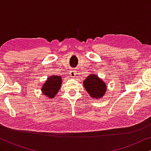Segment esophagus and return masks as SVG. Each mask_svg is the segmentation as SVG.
Listing matches in <instances>:
<instances>
[{
    "mask_svg": "<svg viewBox=\"0 0 151 151\" xmlns=\"http://www.w3.org/2000/svg\"><path fill=\"white\" fill-rule=\"evenodd\" d=\"M76 76V71H71L70 72V76H71V78H75Z\"/></svg>",
    "mask_w": 151,
    "mask_h": 151,
    "instance_id": "1",
    "label": "esophagus"
}]
</instances>
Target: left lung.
Instances as JSON below:
<instances>
[{
	"instance_id": "1",
	"label": "left lung",
	"mask_w": 151,
	"mask_h": 151,
	"mask_svg": "<svg viewBox=\"0 0 151 151\" xmlns=\"http://www.w3.org/2000/svg\"><path fill=\"white\" fill-rule=\"evenodd\" d=\"M83 86L91 98H102L106 93L107 86L102 79L97 74H90L83 81Z\"/></svg>"
}]
</instances>
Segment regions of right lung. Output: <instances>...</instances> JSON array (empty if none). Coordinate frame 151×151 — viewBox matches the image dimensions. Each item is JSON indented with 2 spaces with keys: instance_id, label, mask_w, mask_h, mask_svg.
<instances>
[{
  "instance_id": "1",
  "label": "right lung",
  "mask_w": 151,
  "mask_h": 151,
  "mask_svg": "<svg viewBox=\"0 0 151 151\" xmlns=\"http://www.w3.org/2000/svg\"><path fill=\"white\" fill-rule=\"evenodd\" d=\"M62 77L60 76L52 75L47 78L46 82L42 84L41 88L42 93L45 98H54L62 86Z\"/></svg>"
}]
</instances>
